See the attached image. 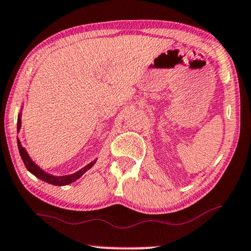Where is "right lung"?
Segmentation results:
<instances>
[{
    "instance_id": "obj_1",
    "label": "right lung",
    "mask_w": 251,
    "mask_h": 251,
    "mask_svg": "<svg viewBox=\"0 0 251 251\" xmlns=\"http://www.w3.org/2000/svg\"><path fill=\"white\" fill-rule=\"evenodd\" d=\"M20 126H21V118H20V115L18 116V122H17V129H20ZM17 142H18V149H19V153L21 156V159H23L25 166H26V168L29 171L31 174H34L36 177H38L42 181L47 182V183H50V184H53V185H67V184H70V183L75 182L76 179H78L80 176H82L84 173L89 171V169L92 167L95 164V161H92L90 162L89 165L85 166V167L80 169V171L74 173L72 175H65V176H53V175H50L48 174V173H45L43 169H41L38 166L35 164V162L30 159V157L28 156L27 151L24 149L23 147H21V143L20 141L17 139Z\"/></svg>"
}]
</instances>
